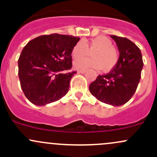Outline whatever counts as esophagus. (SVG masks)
<instances>
[{
    "label": "esophagus",
    "instance_id": "34e87169",
    "mask_svg": "<svg viewBox=\"0 0 157 157\" xmlns=\"http://www.w3.org/2000/svg\"><path fill=\"white\" fill-rule=\"evenodd\" d=\"M86 71L84 70V69H82V70H79V71H78V73H80V74H84V73H85Z\"/></svg>",
    "mask_w": 157,
    "mask_h": 157
}]
</instances>
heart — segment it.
<instances>
[{"label": "heart", "mask_w": 157, "mask_h": 157, "mask_svg": "<svg viewBox=\"0 0 157 157\" xmlns=\"http://www.w3.org/2000/svg\"><path fill=\"white\" fill-rule=\"evenodd\" d=\"M113 46L112 40L105 36H98L89 42L80 41L76 43L71 50L73 59H77L74 63L77 69H86L94 68L104 69L106 71L113 69L118 60V55ZM92 52V58L78 60L87 55V51Z\"/></svg>", "instance_id": "heart-1"}]
</instances>
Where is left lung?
Returning <instances> with one entry per match:
<instances>
[{
    "label": "left lung",
    "instance_id": "8db88e82",
    "mask_svg": "<svg viewBox=\"0 0 157 157\" xmlns=\"http://www.w3.org/2000/svg\"><path fill=\"white\" fill-rule=\"evenodd\" d=\"M119 51L118 63L105 75H99L89 86L93 96L101 102L118 106L132 97L141 79L143 68L140 49L127 38L112 35Z\"/></svg>",
    "mask_w": 157,
    "mask_h": 157
}]
</instances>
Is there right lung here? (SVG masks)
Wrapping results in <instances>:
<instances>
[{
  "mask_svg": "<svg viewBox=\"0 0 157 157\" xmlns=\"http://www.w3.org/2000/svg\"><path fill=\"white\" fill-rule=\"evenodd\" d=\"M79 37L51 34L33 39L18 59V77L25 95L32 104L44 106L58 101L69 89L77 73L72 67L71 50Z\"/></svg>",
  "mask_w": 157,
  "mask_h": 157,
  "instance_id": "1",
  "label": "right lung"
}]
</instances>
